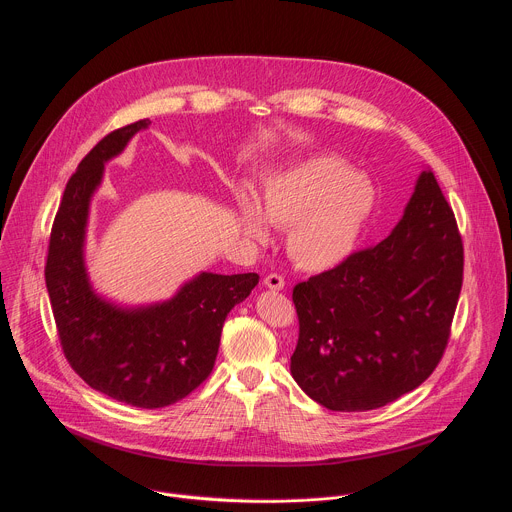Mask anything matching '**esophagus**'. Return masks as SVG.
<instances>
[{
    "instance_id": "esophagus-1",
    "label": "esophagus",
    "mask_w": 512,
    "mask_h": 512,
    "mask_svg": "<svg viewBox=\"0 0 512 512\" xmlns=\"http://www.w3.org/2000/svg\"><path fill=\"white\" fill-rule=\"evenodd\" d=\"M263 283H265V287L277 289V291L285 287V279H283V275H279V273H269V275L263 279Z\"/></svg>"
}]
</instances>
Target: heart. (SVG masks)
<instances>
[{"mask_svg": "<svg viewBox=\"0 0 512 512\" xmlns=\"http://www.w3.org/2000/svg\"><path fill=\"white\" fill-rule=\"evenodd\" d=\"M373 208L371 182L352 176L344 162L326 156L269 180L261 192L265 218L289 229L287 251L308 271L342 263L356 249ZM241 227L251 239H267L263 216L247 198H241Z\"/></svg>", "mask_w": 512, "mask_h": 512, "instance_id": "1", "label": "heart"}]
</instances>
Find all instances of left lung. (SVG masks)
I'll use <instances>...</instances> for the list:
<instances>
[{"label":"left lung","mask_w":512,"mask_h":512,"mask_svg":"<svg viewBox=\"0 0 512 512\" xmlns=\"http://www.w3.org/2000/svg\"><path fill=\"white\" fill-rule=\"evenodd\" d=\"M464 279V243L431 170L377 245L294 287L291 375L330 411H369L417 389L440 364Z\"/></svg>","instance_id":"1"}]
</instances>
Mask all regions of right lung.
<instances>
[{"label":"right lung","instance_id":"add662e5","mask_svg":"<svg viewBox=\"0 0 512 512\" xmlns=\"http://www.w3.org/2000/svg\"><path fill=\"white\" fill-rule=\"evenodd\" d=\"M150 119L107 133L70 176L54 216L46 287L68 364L95 391L141 409L178 403L212 373L229 312L259 283L257 273H200L166 304L121 310L99 300L83 265L89 200L103 164Z\"/></svg>","mask_w":512,"mask_h":512}]
</instances>
